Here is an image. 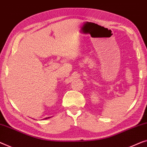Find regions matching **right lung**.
Listing matches in <instances>:
<instances>
[{
    "label": "right lung",
    "mask_w": 147,
    "mask_h": 147,
    "mask_svg": "<svg viewBox=\"0 0 147 147\" xmlns=\"http://www.w3.org/2000/svg\"><path fill=\"white\" fill-rule=\"evenodd\" d=\"M51 117H46V118H45V119H49V118H50Z\"/></svg>",
    "instance_id": "right-lung-1"
}]
</instances>
